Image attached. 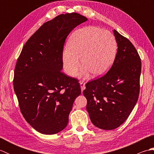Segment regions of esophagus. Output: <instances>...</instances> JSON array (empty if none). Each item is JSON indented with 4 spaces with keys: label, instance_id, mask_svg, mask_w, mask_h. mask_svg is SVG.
<instances>
[{
    "label": "esophagus",
    "instance_id": "1",
    "mask_svg": "<svg viewBox=\"0 0 154 154\" xmlns=\"http://www.w3.org/2000/svg\"><path fill=\"white\" fill-rule=\"evenodd\" d=\"M79 83H80V85H81V91H83V90L85 89V83L83 81H79Z\"/></svg>",
    "mask_w": 154,
    "mask_h": 154
}]
</instances>
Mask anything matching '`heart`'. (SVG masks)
I'll return each instance as SVG.
<instances>
[{
  "mask_svg": "<svg viewBox=\"0 0 154 154\" xmlns=\"http://www.w3.org/2000/svg\"><path fill=\"white\" fill-rule=\"evenodd\" d=\"M117 45L115 38L109 31L95 26H87L77 30L70 38L69 48L62 56L65 71L73 76L81 65V75L89 73L99 77L109 69L115 60Z\"/></svg>",
  "mask_w": 154,
  "mask_h": 154,
  "instance_id": "heart-1",
  "label": "heart"
}]
</instances>
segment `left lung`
<instances>
[{"label":"left lung","mask_w":154,"mask_h":154,"mask_svg":"<svg viewBox=\"0 0 154 154\" xmlns=\"http://www.w3.org/2000/svg\"><path fill=\"white\" fill-rule=\"evenodd\" d=\"M117 53L110 70L88 82L83 95L91 122L103 130H113L125 122L138 101L141 60L133 44L114 30Z\"/></svg>","instance_id":"8db88e82"}]
</instances>
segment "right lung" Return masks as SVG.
I'll list each match as a JSON object with an SVG mask.
<instances>
[{
  "instance_id": "right-lung-1",
  "label": "right lung",
  "mask_w": 154,
  "mask_h": 154,
  "mask_svg": "<svg viewBox=\"0 0 154 154\" xmlns=\"http://www.w3.org/2000/svg\"><path fill=\"white\" fill-rule=\"evenodd\" d=\"M87 18L60 14L42 26L23 47L14 69V90L23 116L36 131L55 134L67 126L81 87L62 73L63 45L73 29Z\"/></svg>"
}]
</instances>
